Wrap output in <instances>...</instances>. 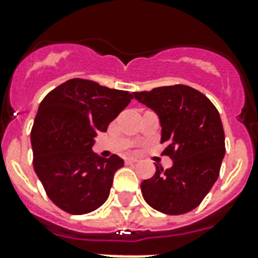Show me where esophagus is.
Masks as SVG:
<instances>
[{
    "label": "esophagus",
    "instance_id": "1",
    "mask_svg": "<svg viewBox=\"0 0 258 258\" xmlns=\"http://www.w3.org/2000/svg\"><path fill=\"white\" fill-rule=\"evenodd\" d=\"M138 162V159L135 158H125V165H135Z\"/></svg>",
    "mask_w": 258,
    "mask_h": 258
}]
</instances>
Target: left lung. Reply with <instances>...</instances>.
Segmentation results:
<instances>
[{
  "mask_svg": "<svg viewBox=\"0 0 258 258\" xmlns=\"http://www.w3.org/2000/svg\"><path fill=\"white\" fill-rule=\"evenodd\" d=\"M134 97L158 115L163 154L172 159L170 169L155 165L153 178L142 182L143 198L170 216L191 212L220 175L225 157L220 113L204 93L182 84L134 92Z\"/></svg>",
  "mask_w": 258,
  "mask_h": 258,
  "instance_id": "8db88e82",
  "label": "left lung"
}]
</instances>
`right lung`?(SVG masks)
I'll use <instances>...</instances> for the list:
<instances>
[{
    "label": "right lung",
    "instance_id": "1",
    "mask_svg": "<svg viewBox=\"0 0 258 258\" xmlns=\"http://www.w3.org/2000/svg\"><path fill=\"white\" fill-rule=\"evenodd\" d=\"M131 99L127 91L71 79L40 103L30 133L33 167L46 196L61 210L87 214L107 201L113 174L124 161L115 154L97 157L92 146Z\"/></svg>",
    "mask_w": 258,
    "mask_h": 258
}]
</instances>
